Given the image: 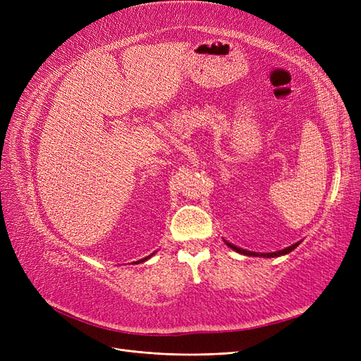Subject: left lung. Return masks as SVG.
<instances>
[{
	"label": "left lung",
	"instance_id": "obj_1",
	"mask_svg": "<svg viewBox=\"0 0 361 361\" xmlns=\"http://www.w3.org/2000/svg\"><path fill=\"white\" fill-rule=\"evenodd\" d=\"M228 246L232 249V250H235V252H238V253H241V255H246V257H264V258H274V257H282V255H286V253H289V252H293L300 243H295V244H293V246H289V247H286V249H283V250H279V252H271V253H258V252H250V250H244V249H240V247H237V246H234V244H231V243H228V241H225Z\"/></svg>",
	"mask_w": 361,
	"mask_h": 361
}]
</instances>
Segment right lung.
Returning <instances> with one entry per match:
<instances>
[{
	"mask_svg": "<svg viewBox=\"0 0 361 361\" xmlns=\"http://www.w3.org/2000/svg\"><path fill=\"white\" fill-rule=\"evenodd\" d=\"M153 255H154V253H151V255H148V257H147V258H144V259H141V261H136V262H137V264H139V262H144V261H147L148 258H151V257H153Z\"/></svg>",
	"mask_w": 361,
	"mask_h": 361,
	"instance_id": "1",
	"label": "right lung"
}]
</instances>
